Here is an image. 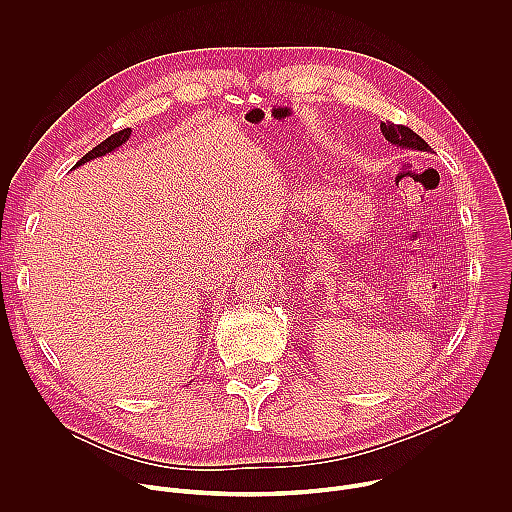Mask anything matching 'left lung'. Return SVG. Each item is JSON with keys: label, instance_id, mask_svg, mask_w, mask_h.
I'll list each match as a JSON object with an SVG mask.
<instances>
[{"label": "left lung", "instance_id": "left-lung-1", "mask_svg": "<svg viewBox=\"0 0 512 512\" xmlns=\"http://www.w3.org/2000/svg\"><path fill=\"white\" fill-rule=\"evenodd\" d=\"M381 131L385 135L387 141H391L393 145H397V148H403V150H411V152H431L429 145L409 127L405 125H395L391 121L387 123H381Z\"/></svg>", "mask_w": 512, "mask_h": 512}]
</instances>
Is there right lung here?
Instances as JSON below:
<instances>
[{"mask_svg": "<svg viewBox=\"0 0 512 512\" xmlns=\"http://www.w3.org/2000/svg\"><path fill=\"white\" fill-rule=\"evenodd\" d=\"M129 135H131V127H127V129H123V131H119V133H113L111 137H107L105 141H101V143L97 145V148H93L89 154H85L75 166H72V170L83 166V164H87V162H91V160H95V158H101V156H107V154L119 150L123 143H127Z\"/></svg>", "mask_w": 512, "mask_h": 512, "instance_id": "1", "label": "right lung"}]
</instances>
